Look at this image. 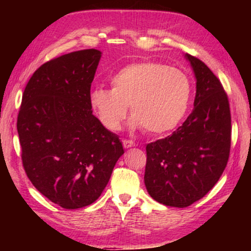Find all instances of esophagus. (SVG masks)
Here are the masks:
<instances>
[{"label": "esophagus", "instance_id": "34e87169", "mask_svg": "<svg viewBox=\"0 0 251 251\" xmlns=\"http://www.w3.org/2000/svg\"><path fill=\"white\" fill-rule=\"evenodd\" d=\"M122 144H123V147H125V149H129V147L135 146V143H133L132 140H129V139H123Z\"/></svg>", "mask_w": 251, "mask_h": 251}]
</instances>
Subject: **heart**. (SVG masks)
Masks as SVG:
<instances>
[{"label": "heart", "mask_w": 251, "mask_h": 251, "mask_svg": "<svg viewBox=\"0 0 251 251\" xmlns=\"http://www.w3.org/2000/svg\"><path fill=\"white\" fill-rule=\"evenodd\" d=\"M112 89H92L91 108L109 131L121 129L128 114L132 126L159 135L176 128L192 96V82L184 71L157 61H139L122 67L111 77Z\"/></svg>", "instance_id": "b5f03b06"}]
</instances>
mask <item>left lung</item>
<instances>
[{"mask_svg": "<svg viewBox=\"0 0 251 251\" xmlns=\"http://www.w3.org/2000/svg\"><path fill=\"white\" fill-rule=\"evenodd\" d=\"M197 77L194 108L166 138L146 145L145 185L160 203L186 208L204 197L221 178L231 150V111L218 77L186 53Z\"/></svg>", "mask_w": 251, "mask_h": 251, "instance_id": "8db88e82", "label": "left lung"}]
</instances>
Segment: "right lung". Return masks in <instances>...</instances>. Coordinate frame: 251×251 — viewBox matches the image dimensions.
Returning a JSON list of instances; mask_svg holds the SVG:
<instances>
[{"label":"right lung","instance_id":"1","mask_svg":"<svg viewBox=\"0 0 251 251\" xmlns=\"http://www.w3.org/2000/svg\"><path fill=\"white\" fill-rule=\"evenodd\" d=\"M100 56L87 49L53 58L34 72L23 94L17 119L23 167L36 190L64 209L94 203L125 153L89 101Z\"/></svg>","mask_w":251,"mask_h":251}]
</instances>
